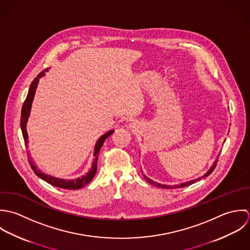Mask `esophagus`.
Listing matches in <instances>:
<instances>
[{
	"instance_id": "34e87169",
	"label": "esophagus",
	"mask_w": 250,
	"mask_h": 250,
	"mask_svg": "<svg viewBox=\"0 0 250 250\" xmlns=\"http://www.w3.org/2000/svg\"><path fill=\"white\" fill-rule=\"evenodd\" d=\"M130 125H131V127H132V126H133V125H132V124H130Z\"/></svg>"
}]
</instances>
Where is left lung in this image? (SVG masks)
<instances>
[{"mask_svg":"<svg viewBox=\"0 0 250 250\" xmlns=\"http://www.w3.org/2000/svg\"><path fill=\"white\" fill-rule=\"evenodd\" d=\"M217 161H218V156L216 157V159H215V161L213 162V164H212V166L209 168V170L204 175V176H202V177H200L198 179H196V180H192V181H189V182H186V183H183V184H180V185H178V186H167V185H160V184H158V183H155V182H153L152 180H150V178H148L147 176H145V174H143V172H142V174H143V177H144V179L148 182V183H150V185H152V186H155V187H157V188H185V187H188V186H190V185H192V184H194L195 182H197V181H200V180H202V179H204V178H206V177H208V175H210L211 174V172L214 170V168H215V166H216V163H217ZM142 171V170H141Z\"/></svg>","mask_w":250,"mask_h":250,"instance_id":"obj_1","label":"left lung"}]
</instances>
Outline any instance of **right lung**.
Segmentation results:
<instances>
[{"label": "right lung", "mask_w": 250, "mask_h": 250, "mask_svg": "<svg viewBox=\"0 0 250 250\" xmlns=\"http://www.w3.org/2000/svg\"><path fill=\"white\" fill-rule=\"evenodd\" d=\"M48 71V68H45L44 70H42L32 82L27 98L23 103L22 106V111H21V120H20V125H21V129H22V134H23V138H24V142H25V146L28 148V133H27V129H26V125H27V121L29 119L30 116V112H31V107H32V103H33V100L36 94V90L39 84L40 79L44 76L45 72ZM114 132V130H110L107 133H105L104 135H102L100 139L98 140L96 147H95V150H94V156H95V160L93 161V165L92 168L90 169V171L82 176L81 178L78 179H74V180H62V179H58L55 177H52L50 175L44 174L42 171H40L38 169V167L35 165V162L33 161V158L31 157L29 151L27 150V155H28V161L31 165V168L33 169V171L35 172V174L40 177L41 179H42L43 181H45L46 183L50 184L54 187L60 188H63V189H79L83 187H85L86 185H88L93 178L95 177L96 173H97V167H98V159H99V152H100V149L104 143V141Z\"/></svg>", "instance_id": "right-lung-1"}]
</instances>
